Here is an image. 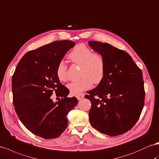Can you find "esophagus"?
I'll return each instance as SVG.
<instances>
[{"instance_id":"34e87169","label":"esophagus","mask_w":159,"mask_h":159,"mask_svg":"<svg viewBox=\"0 0 159 159\" xmlns=\"http://www.w3.org/2000/svg\"><path fill=\"white\" fill-rule=\"evenodd\" d=\"M76 98L78 99V100H80L84 97V93H79V94H77L76 95Z\"/></svg>"}]
</instances>
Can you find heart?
<instances>
[{
    "label": "heart",
    "instance_id": "obj_1",
    "mask_svg": "<svg viewBox=\"0 0 159 159\" xmlns=\"http://www.w3.org/2000/svg\"><path fill=\"white\" fill-rule=\"evenodd\" d=\"M68 58L73 64L80 66L78 80L68 84V88L73 94H79L89 89L93 83L98 84L102 80L105 72V62L103 56L92 50L85 44L80 43L68 54ZM56 75L60 81L68 80V66L60 61L56 68Z\"/></svg>",
    "mask_w": 159,
    "mask_h": 159
}]
</instances>
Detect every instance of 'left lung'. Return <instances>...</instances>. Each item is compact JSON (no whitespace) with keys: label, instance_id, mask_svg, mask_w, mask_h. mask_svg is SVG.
I'll use <instances>...</instances> for the list:
<instances>
[{"label":"left lung","instance_id":"1","mask_svg":"<svg viewBox=\"0 0 159 159\" xmlns=\"http://www.w3.org/2000/svg\"><path fill=\"white\" fill-rule=\"evenodd\" d=\"M89 46L104 58L105 72L97 87L87 92L92 127L110 136L124 134L136 124L144 105L141 69L127 52L111 45L89 41Z\"/></svg>","mask_w":159,"mask_h":159}]
</instances>
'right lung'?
Wrapping results in <instances>:
<instances>
[{"mask_svg":"<svg viewBox=\"0 0 159 159\" xmlns=\"http://www.w3.org/2000/svg\"><path fill=\"white\" fill-rule=\"evenodd\" d=\"M75 45L69 40L56 41L28 52L12 78L13 105L19 120L30 132L45 139L64 132L68 123L66 116L78 103L75 97H67L69 90L56 75L58 63ZM54 92L61 97L56 103L50 97Z\"/></svg>","mask_w":159,"mask_h":159,"instance_id":"1","label":"right lung"}]
</instances>
